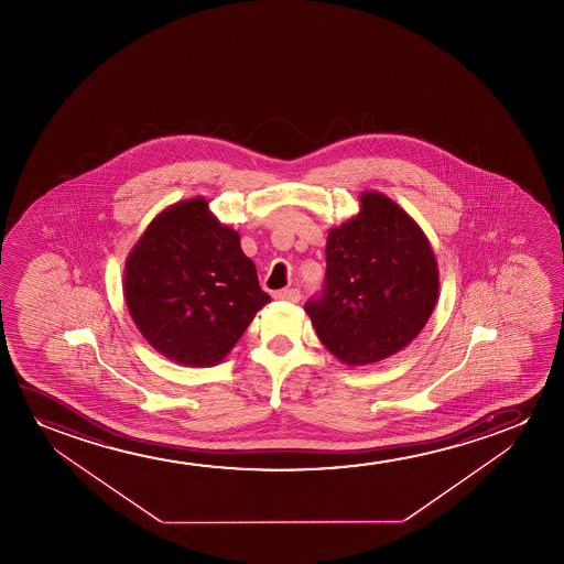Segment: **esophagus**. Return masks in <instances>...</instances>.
<instances>
[{
  "instance_id": "esophagus-1",
  "label": "esophagus",
  "mask_w": 564,
  "mask_h": 564,
  "mask_svg": "<svg viewBox=\"0 0 564 564\" xmlns=\"http://www.w3.org/2000/svg\"><path fill=\"white\" fill-rule=\"evenodd\" d=\"M273 299L275 301L299 302L301 301V291L299 289H283V291L273 293Z\"/></svg>"
}]
</instances>
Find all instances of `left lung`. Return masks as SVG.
Masks as SVG:
<instances>
[{
    "label": "left lung",
    "mask_w": 564,
    "mask_h": 564,
    "mask_svg": "<svg viewBox=\"0 0 564 564\" xmlns=\"http://www.w3.org/2000/svg\"><path fill=\"white\" fill-rule=\"evenodd\" d=\"M325 286L306 302L324 347L366 366L409 347L432 316L440 270L420 225L381 193H362L360 212L333 227Z\"/></svg>",
    "instance_id": "obj_1"
}]
</instances>
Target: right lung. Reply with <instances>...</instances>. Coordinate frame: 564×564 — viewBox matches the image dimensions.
Returning <instances> with one entry per match:
<instances>
[{
	"instance_id": "1",
	"label": "right lung",
	"mask_w": 564,
	"mask_h": 564,
	"mask_svg": "<svg viewBox=\"0 0 564 564\" xmlns=\"http://www.w3.org/2000/svg\"><path fill=\"white\" fill-rule=\"evenodd\" d=\"M123 294L142 337L173 362H221L270 302L239 232L206 198L177 202L150 221L124 262Z\"/></svg>"
}]
</instances>
